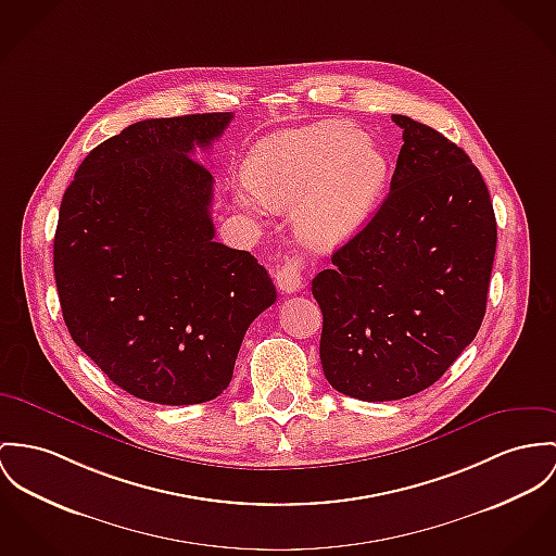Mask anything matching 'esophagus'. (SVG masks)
Listing matches in <instances>:
<instances>
[{
	"label": "esophagus",
	"mask_w": 556,
	"mask_h": 556,
	"mask_svg": "<svg viewBox=\"0 0 556 556\" xmlns=\"http://www.w3.org/2000/svg\"><path fill=\"white\" fill-rule=\"evenodd\" d=\"M277 286L281 292L286 294H292V292H299L300 288L304 286V279H302V260L300 257H286V262L277 268Z\"/></svg>",
	"instance_id": "1"
}]
</instances>
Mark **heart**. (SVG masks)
<instances>
[{
  "mask_svg": "<svg viewBox=\"0 0 556 556\" xmlns=\"http://www.w3.org/2000/svg\"><path fill=\"white\" fill-rule=\"evenodd\" d=\"M389 175L383 150L364 130L319 123L262 139L248 159L237 203L254 217H264L266 207H294L300 241L332 252L366 226Z\"/></svg>",
  "mask_w": 556,
  "mask_h": 556,
  "instance_id": "1",
  "label": "heart"
}]
</instances>
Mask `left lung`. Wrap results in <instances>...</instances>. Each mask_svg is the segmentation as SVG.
Listing matches in <instances>:
<instances>
[{"label": "left lung", "instance_id": "left-lung-1", "mask_svg": "<svg viewBox=\"0 0 556 556\" xmlns=\"http://www.w3.org/2000/svg\"><path fill=\"white\" fill-rule=\"evenodd\" d=\"M404 146L381 210L313 283L321 368L364 402L415 395L473 341L497 245L486 184L435 128L393 114Z\"/></svg>", "mask_w": 556, "mask_h": 556}]
</instances>
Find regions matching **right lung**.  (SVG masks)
<instances>
[{"mask_svg": "<svg viewBox=\"0 0 556 556\" xmlns=\"http://www.w3.org/2000/svg\"><path fill=\"white\" fill-rule=\"evenodd\" d=\"M232 112L150 118L88 152L63 194L54 279L74 342L130 395L217 397L277 292L250 252L215 243L214 175L192 159Z\"/></svg>", "mask_w": 556, "mask_h": 556, "instance_id": "1", "label": "right lung"}]
</instances>
